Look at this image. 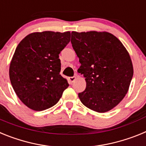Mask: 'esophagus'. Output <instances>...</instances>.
Segmentation results:
<instances>
[{
    "label": "esophagus",
    "instance_id": "1",
    "mask_svg": "<svg viewBox=\"0 0 146 146\" xmlns=\"http://www.w3.org/2000/svg\"><path fill=\"white\" fill-rule=\"evenodd\" d=\"M76 79H77V77H75V76H74V77H69V81L71 84H72V83H73L76 80Z\"/></svg>",
    "mask_w": 146,
    "mask_h": 146
}]
</instances>
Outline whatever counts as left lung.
Returning <instances> with one entry per match:
<instances>
[{
    "instance_id": "8db88e82",
    "label": "left lung",
    "mask_w": 146,
    "mask_h": 146,
    "mask_svg": "<svg viewBox=\"0 0 146 146\" xmlns=\"http://www.w3.org/2000/svg\"><path fill=\"white\" fill-rule=\"evenodd\" d=\"M72 47L81 66L86 88L78 94L81 102L97 113L116 107L129 91L133 65L121 42L106 31L72 32Z\"/></svg>"
}]
</instances>
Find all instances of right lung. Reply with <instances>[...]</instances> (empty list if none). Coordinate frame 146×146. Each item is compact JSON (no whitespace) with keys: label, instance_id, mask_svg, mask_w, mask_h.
Instances as JSON below:
<instances>
[{"label":"right lung","instance_id":"right-lung-1","mask_svg":"<svg viewBox=\"0 0 146 146\" xmlns=\"http://www.w3.org/2000/svg\"><path fill=\"white\" fill-rule=\"evenodd\" d=\"M69 31L33 32L22 40L13 55L9 77L23 104L35 111L54 106L68 88L60 74L59 54L70 42Z\"/></svg>","mask_w":146,"mask_h":146}]
</instances>
